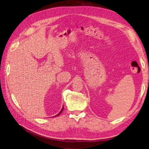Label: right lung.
<instances>
[{
	"label": "right lung",
	"mask_w": 149,
	"mask_h": 149,
	"mask_svg": "<svg viewBox=\"0 0 149 149\" xmlns=\"http://www.w3.org/2000/svg\"><path fill=\"white\" fill-rule=\"evenodd\" d=\"M63 109H64V107H62V109H61V111H60V112H59V113H58V114L57 115H56L55 116H59V115H60V114L61 113V112H62V111H63ZM54 117H55V116H54Z\"/></svg>",
	"instance_id": "obj_1"
}]
</instances>
